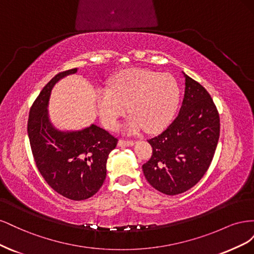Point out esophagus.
<instances>
[{"instance_id": "1", "label": "esophagus", "mask_w": 254, "mask_h": 254, "mask_svg": "<svg viewBox=\"0 0 254 254\" xmlns=\"http://www.w3.org/2000/svg\"><path fill=\"white\" fill-rule=\"evenodd\" d=\"M118 145L121 146V147H125V146H132L133 141H131V140H120L118 142Z\"/></svg>"}]
</instances>
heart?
I'll list each match as a JSON object with an SVG mask.
<instances>
[{
    "instance_id": "obj_1",
    "label": "heart",
    "mask_w": 254,
    "mask_h": 254,
    "mask_svg": "<svg viewBox=\"0 0 254 254\" xmlns=\"http://www.w3.org/2000/svg\"><path fill=\"white\" fill-rule=\"evenodd\" d=\"M180 89L171 74L131 68L112 78L110 88H98L95 99L99 118L111 129L127 108L131 114L126 130L135 132L144 127L157 131L171 121L179 101Z\"/></svg>"
}]
</instances>
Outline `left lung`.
Instances as JSON below:
<instances>
[{
  "label": "left lung",
  "mask_w": 254,
  "mask_h": 254,
  "mask_svg": "<svg viewBox=\"0 0 254 254\" xmlns=\"http://www.w3.org/2000/svg\"><path fill=\"white\" fill-rule=\"evenodd\" d=\"M180 111L164 131L148 140L152 156L143 164L146 180L166 195L183 193L209 168L219 139V114L211 95L186 73Z\"/></svg>",
  "instance_id": "left-lung-1"
}]
</instances>
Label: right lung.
Returning <instances> with one entry per match:
<instances>
[{"instance_id": "obj_1", "label": "right lung", "mask_w": 254, "mask_h": 254, "mask_svg": "<svg viewBox=\"0 0 254 254\" xmlns=\"http://www.w3.org/2000/svg\"><path fill=\"white\" fill-rule=\"evenodd\" d=\"M77 68L58 73L38 95L29 111L27 132L37 168L49 186L71 200L96 194L106 179L107 159L118 139L94 124L76 131H61L49 117L54 86Z\"/></svg>"}]
</instances>
